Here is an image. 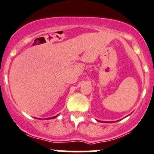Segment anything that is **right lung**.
<instances>
[{
	"mask_svg": "<svg viewBox=\"0 0 154 154\" xmlns=\"http://www.w3.org/2000/svg\"><path fill=\"white\" fill-rule=\"evenodd\" d=\"M57 116H58V115L56 116H53V117H51V118H48V119H55V118H57Z\"/></svg>",
	"mask_w": 154,
	"mask_h": 154,
	"instance_id": "1",
	"label": "right lung"
}]
</instances>
